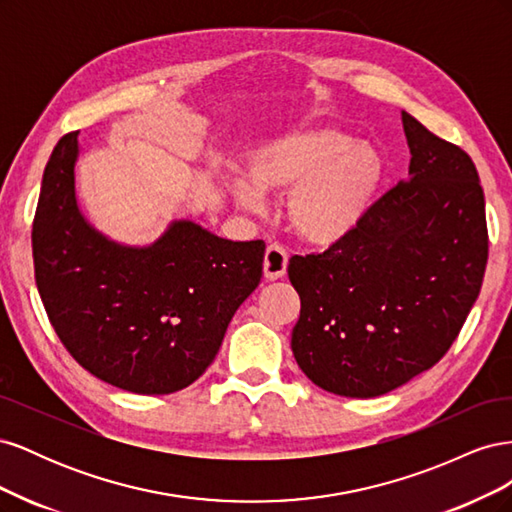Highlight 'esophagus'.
Wrapping results in <instances>:
<instances>
[{
	"instance_id": "34e87169",
	"label": "esophagus",
	"mask_w": 512,
	"mask_h": 512,
	"mask_svg": "<svg viewBox=\"0 0 512 512\" xmlns=\"http://www.w3.org/2000/svg\"><path fill=\"white\" fill-rule=\"evenodd\" d=\"M288 269V252L282 245L271 243L265 252V277L267 280H280Z\"/></svg>"
}]
</instances>
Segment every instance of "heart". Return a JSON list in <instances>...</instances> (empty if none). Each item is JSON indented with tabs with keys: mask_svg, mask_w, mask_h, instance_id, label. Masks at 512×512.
I'll return each instance as SVG.
<instances>
[{
	"mask_svg": "<svg viewBox=\"0 0 512 512\" xmlns=\"http://www.w3.org/2000/svg\"><path fill=\"white\" fill-rule=\"evenodd\" d=\"M250 179L232 183L245 209H260L262 192H290L288 220L307 243L333 245L361 228L384 181V160L367 143L335 128H301L260 147Z\"/></svg>",
	"mask_w": 512,
	"mask_h": 512,
	"instance_id": "obj_1",
	"label": "heart"
}]
</instances>
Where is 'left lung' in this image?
Instances as JSON below:
<instances>
[{
  "label": "left lung",
  "instance_id": "1",
  "mask_svg": "<svg viewBox=\"0 0 512 512\" xmlns=\"http://www.w3.org/2000/svg\"><path fill=\"white\" fill-rule=\"evenodd\" d=\"M401 121L410 177L350 237L288 265L301 297L292 354L335 395L378 397L436 365L483 286L489 235L476 166L406 111Z\"/></svg>",
  "mask_w": 512,
  "mask_h": 512
}]
</instances>
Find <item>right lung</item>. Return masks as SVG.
I'll list each match as a JSON object with an SVG mask.
<instances>
[{
	"instance_id": "obj_1",
	"label": "right lung",
	"mask_w": 512,
	"mask_h": 512,
	"mask_svg": "<svg viewBox=\"0 0 512 512\" xmlns=\"http://www.w3.org/2000/svg\"><path fill=\"white\" fill-rule=\"evenodd\" d=\"M79 132L44 168L32 228L40 299L89 374L138 395H168L205 374L262 277L265 241H228L188 220L147 247L115 243L76 203Z\"/></svg>"
}]
</instances>
